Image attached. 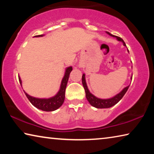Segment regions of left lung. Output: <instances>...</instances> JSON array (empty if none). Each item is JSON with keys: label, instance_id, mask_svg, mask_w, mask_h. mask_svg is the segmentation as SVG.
I'll return each instance as SVG.
<instances>
[{"label": "left lung", "instance_id": "8db88e82", "mask_svg": "<svg viewBox=\"0 0 154 154\" xmlns=\"http://www.w3.org/2000/svg\"><path fill=\"white\" fill-rule=\"evenodd\" d=\"M106 32L109 35L113 36V37H116L117 39H118V41H122V42L123 43L124 45L126 46V43H125L124 40L122 39V38L119 37V36L111 35V34L109 33V32ZM128 52H129V51H128ZM131 79H132V77H131ZM82 84H83V88H84V89H85V96H86V98L88 100V102L90 103L91 105L94 106V107L97 108V109L109 108V107H111V106H114L116 104L118 103L119 101L121 100L122 97H123L125 94H126V92H127V90H128V88L130 86V85H128V86H127L125 88H124V89L122 90L119 94H118L111 98L101 99V98H98L97 97H96L95 96H94L92 94H91L90 92V91H89V90H88V86H87L86 82H85V74H83V75H82Z\"/></svg>", "mask_w": 154, "mask_h": 154}]
</instances>
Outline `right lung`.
<instances>
[{
  "instance_id": "add662e5",
  "label": "right lung",
  "mask_w": 154,
  "mask_h": 154,
  "mask_svg": "<svg viewBox=\"0 0 154 154\" xmlns=\"http://www.w3.org/2000/svg\"><path fill=\"white\" fill-rule=\"evenodd\" d=\"M43 35H36L35 36L36 37H39V36H43ZM72 66H69L66 69L65 71L64 76L63 79L62 80L60 88L58 92L57 93L56 96L54 97L49 98H37L32 97L30 95H28L27 93H25L26 96L29 100L30 102L32 103V105H34L38 109L44 111H53L58 109L59 107L62 105L65 98V90H66V85L68 80H69V75L71 72L72 71ZM19 81L21 85H22V80H21L20 77H19Z\"/></svg>"
}]
</instances>
